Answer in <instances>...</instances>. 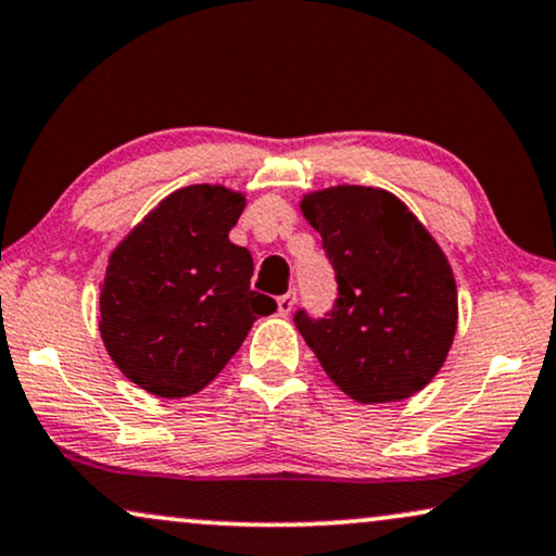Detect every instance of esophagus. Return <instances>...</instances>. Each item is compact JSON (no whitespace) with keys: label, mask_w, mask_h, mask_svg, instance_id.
I'll return each mask as SVG.
<instances>
[{"label":"esophagus","mask_w":556,"mask_h":556,"mask_svg":"<svg viewBox=\"0 0 556 556\" xmlns=\"http://www.w3.org/2000/svg\"><path fill=\"white\" fill-rule=\"evenodd\" d=\"M294 302H298V292L290 290L287 294H282V298H277V311L282 313V315H290L292 307H294Z\"/></svg>","instance_id":"esophagus-1"}]
</instances>
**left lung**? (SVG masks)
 I'll return each mask as SVG.
<instances>
[{
	"instance_id": "1",
	"label": "left lung",
	"mask_w": 556,
	"mask_h": 556,
	"mask_svg": "<svg viewBox=\"0 0 556 556\" xmlns=\"http://www.w3.org/2000/svg\"><path fill=\"white\" fill-rule=\"evenodd\" d=\"M302 215L323 238L339 298L326 318L294 315L320 367L356 403H400L444 367L456 333V282L424 223L388 189L311 192Z\"/></svg>"
}]
</instances>
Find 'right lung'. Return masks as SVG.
I'll return each mask as SVG.
<instances>
[{
    "mask_svg": "<svg viewBox=\"0 0 556 556\" xmlns=\"http://www.w3.org/2000/svg\"><path fill=\"white\" fill-rule=\"evenodd\" d=\"M241 192L192 185L161 200L110 254L100 333L117 369L156 397L207 388L277 302L251 290L254 258L230 243Z\"/></svg>",
    "mask_w": 556,
    "mask_h": 556,
    "instance_id": "1",
    "label": "right lung"
}]
</instances>
